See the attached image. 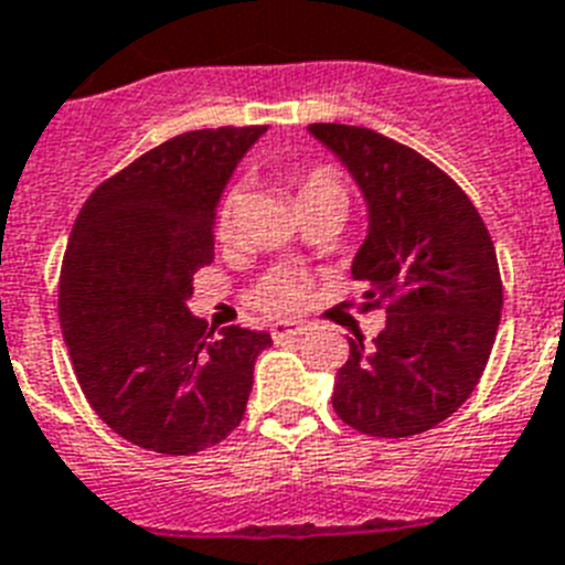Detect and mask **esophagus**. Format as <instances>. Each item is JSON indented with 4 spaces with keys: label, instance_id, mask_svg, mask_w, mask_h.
Segmentation results:
<instances>
[{
    "label": "esophagus",
    "instance_id": "34e87169",
    "mask_svg": "<svg viewBox=\"0 0 565 565\" xmlns=\"http://www.w3.org/2000/svg\"><path fill=\"white\" fill-rule=\"evenodd\" d=\"M302 332H306V329H302L300 323H277L271 329V338L277 340V343H282V340H297Z\"/></svg>",
    "mask_w": 565,
    "mask_h": 565
}]
</instances>
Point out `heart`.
<instances>
[{
	"instance_id": "heart-1",
	"label": "heart",
	"mask_w": 565,
	"mask_h": 565,
	"mask_svg": "<svg viewBox=\"0 0 565 565\" xmlns=\"http://www.w3.org/2000/svg\"><path fill=\"white\" fill-rule=\"evenodd\" d=\"M242 202V190L231 188L218 204L216 213V233L225 239L231 236L233 225H236V210ZM309 204H340L349 207L347 184L340 181L338 172L332 167H315V170L302 172L297 179V207H309ZM309 294V282L300 271L294 268H274L265 274L250 291V302L254 309H259L268 317H288L294 311H300Z\"/></svg>"
}]
</instances>
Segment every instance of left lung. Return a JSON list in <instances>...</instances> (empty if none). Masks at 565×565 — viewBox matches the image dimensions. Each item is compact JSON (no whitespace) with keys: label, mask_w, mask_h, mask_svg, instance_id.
I'll return each mask as SVG.
<instances>
[{"label":"left lung","mask_w":565,"mask_h":565,"mask_svg":"<svg viewBox=\"0 0 565 565\" xmlns=\"http://www.w3.org/2000/svg\"><path fill=\"white\" fill-rule=\"evenodd\" d=\"M366 202V239L352 277L363 311L386 306L372 347L349 340L332 407L349 427L404 439L430 430L468 401L491 355L502 279L491 233L447 172L381 132L311 124Z\"/></svg>","instance_id":"left-lung-1"}]
</instances>
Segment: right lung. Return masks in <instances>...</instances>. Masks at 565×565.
<instances>
[{
	"instance_id": "add662e5",
	"label": "right lung",
	"mask_w": 565,
	"mask_h": 565,
	"mask_svg": "<svg viewBox=\"0 0 565 565\" xmlns=\"http://www.w3.org/2000/svg\"><path fill=\"white\" fill-rule=\"evenodd\" d=\"M265 126L175 135L83 204L60 271V329L97 416L138 447L190 456L236 430L271 334L213 338L188 309L213 263L216 204Z\"/></svg>"
}]
</instances>
